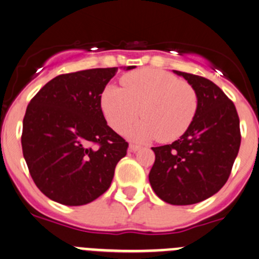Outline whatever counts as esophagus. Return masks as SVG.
Masks as SVG:
<instances>
[{
	"label": "esophagus",
	"instance_id": "34e87169",
	"mask_svg": "<svg viewBox=\"0 0 259 259\" xmlns=\"http://www.w3.org/2000/svg\"><path fill=\"white\" fill-rule=\"evenodd\" d=\"M140 150V146L139 145H135V144H130L129 145V151H132V153H135V151Z\"/></svg>",
	"mask_w": 259,
	"mask_h": 259
}]
</instances>
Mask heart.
<instances>
[{"label": "heart", "mask_w": 259, "mask_h": 259, "mask_svg": "<svg viewBox=\"0 0 259 259\" xmlns=\"http://www.w3.org/2000/svg\"><path fill=\"white\" fill-rule=\"evenodd\" d=\"M121 83L122 88L106 86L100 99L104 116L115 132H126L140 114L145 119L130 133L138 142L159 137L169 143L189 129L198 110V96L190 83L150 67L127 72Z\"/></svg>", "instance_id": "heart-1"}]
</instances>
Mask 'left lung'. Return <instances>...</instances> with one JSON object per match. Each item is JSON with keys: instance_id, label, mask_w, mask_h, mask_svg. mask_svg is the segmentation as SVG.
I'll return each mask as SVG.
<instances>
[{"instance_id": "obj_1", "label": "left lung", "mask_w": 259, "mask_h": 259, "mask_svg": "<svg viewBox=\"0 0 259 259\" xmlns=\"http://www.w3.org/2000/svg\"><path fill=\"white\" fill-rule=\"evenodd\" d=\"M173 71L194 88L198 110L180 139L153 148L149 182L164 202L189 205L215 194L228 180L241 146L239 117L234 104L210 80Z\"/></svg>"}]
</instances>
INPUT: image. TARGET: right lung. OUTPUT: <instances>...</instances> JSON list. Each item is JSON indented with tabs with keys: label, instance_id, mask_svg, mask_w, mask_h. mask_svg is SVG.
Segmentation results:
<instances>
[{
	"label": "right lung",
	"instance_id": "obj_1",
	"mask_svg": "<svg viewBox=\"0 0 259 259\" xmlns=\"http://www.w3.org/2000/svg\"><path fill=\"white\" fill-rule=\"evenodd\" d=\"M126 70L134 66L124 67ZM117 67L59 75L32 98L22 153L36 187L54 202L83 205L109 189L127 143L106 124L100 99Z\"/></svg>",
	"mask_w": 259,
	"mask_h": 259
}]
</instances>
